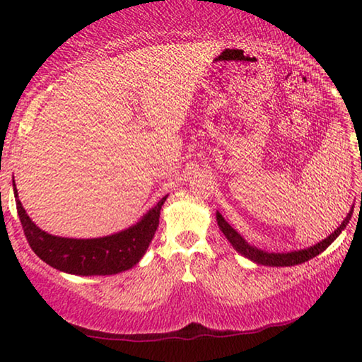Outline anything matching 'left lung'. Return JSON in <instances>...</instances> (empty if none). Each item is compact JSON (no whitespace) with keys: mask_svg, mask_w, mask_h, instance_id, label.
I'll return each instance as SVG.
<instances>
[{"mask_svg":"<svg viewBox=\"0 0 362 362\" xmlns=\"http://www.w3.org/2000/svg\"><path fill=\"white\" fill-rule=\"evenodd\" d=\"M351 214H353V211H350V214H348L346 218L343 220L341 225L332 233V235L326 238L324 241L317 243L316 246L303 249V250H296V252H287V254H268V252H263V250H259V249H255L252 246H249V244L243 240L241 235H238V231L233 228V226H230V223L226 222V220L222 216H220L218 212H217V223H218L220 230H222L223 235L226 236V240L231 243V246L235 247L238 252L243 254L244 257H247V259L254 260L255 263H259V265L292 267V265H298V263L308 262V260L313 259V257L324 252V250H326L330 246V244L334 243L335 238L340 235L341 230L348 225V222H350Z\"/></svg>","mask_w":362,"mask_h":362,"instance_id":"1","label":"left lung"}]
</instances>
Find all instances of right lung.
<instances>
[{
    "label": "right lung",
    "instance_id": "1",
    "mask_svg": "<svg viewBox=\"0 0 362 362\" xmlns=\"http://www.w3.org/2000/svg\"><path fill=\"white\" fill-rule=\"evenodd\" d=\"M14 194L23 235L33 252L52 268L71 274H81V276L116 274L139 263L155 236L159 223V211L168 198L164 196L137 225L124 231L105 238H95V240H70V238H59L41 231L27 216L17 198L16 183Z\"/></svg>",
    "mask_w": 362,
    "mask_h": 362
}]
</instances>
